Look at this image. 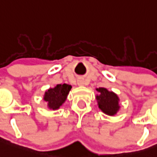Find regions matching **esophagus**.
Instances as JSON below:
<instances>
[{
  "mask_svg": "<svg viewBox=\"0 0 157 157\" xmlns=\"http://www.w3.org/2000/svg\"><path fill=\"white\" fill-rule=\"evenodd\" d=\"M78 85H83V80H82V79L78 80Z\"/></svg>",
  "mask_w": 157,
  "mask_h": 157,
  "instance_id": "obj_1",
  "label": "esophagus"
}]
</instances>
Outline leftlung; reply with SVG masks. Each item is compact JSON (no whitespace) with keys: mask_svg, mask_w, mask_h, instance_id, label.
<instances>
[{"mask_svg":"<svg viewBox=\"0 0 157 157\" xmlns=\"http://www.w3.org/2000/svg\"><path fill=\"white\" fill-rule=\"evenodd\" d=\"M97 91L99 92V95L97 96V100L101 110L106 115H114L116 114L120 109L117 95L113 92H109L104 87L97 88Z\"/></svg>","mask_w":157,"mask_h":157,"instance_id":"left-lung-1","label":"left lung"}]
</instances>
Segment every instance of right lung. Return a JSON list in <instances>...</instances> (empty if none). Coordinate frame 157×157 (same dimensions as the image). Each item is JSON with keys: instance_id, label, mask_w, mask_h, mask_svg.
<instances>
[{"instance_id": "obj_1", "label": "right lung", "mask_w": 157, "mask_h": 157, "mask_svg": "<svg viewBox=\"0 0 157 157\" xmlns=\"http://www.w3.org/2000/svg\"><path fill=\"white\" fill-rule=\"evenodd\" d=\"M71 86L66 83L56 85L54 88H50L45 92L44 100L48 104L50 109L56 110L66 100Z\"/></svg>"}]
</instances>
